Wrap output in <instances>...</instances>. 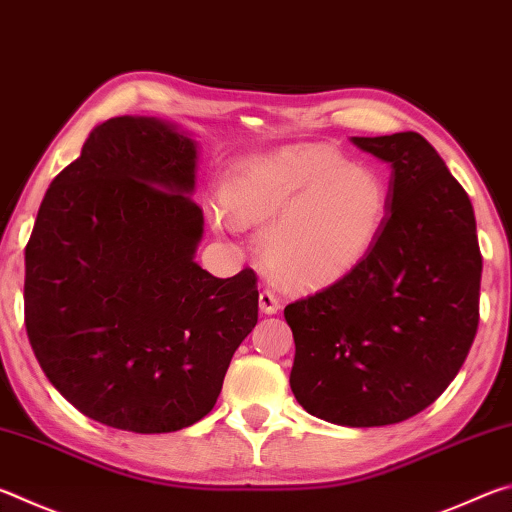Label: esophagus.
I'll list each match as a JSON object with an SVG mask.
<instances>
[{
  "mask_svg": "<svg viewBox=\"0 0 512 512\" xmlns=\"http://www.w3.org/2000/svg\"><path fill=\"white\" fill-rule=\"evenodd\" d=\"M259 309H262L264 314H277V309H280V298H277L273 291L264 289L259 293Z\"/></svg>",
  "mask_w": 512,
  "mask_h": 512,
  "instance_id": "esophagus-1",
  "label": "esophagus"
}]
</instances>
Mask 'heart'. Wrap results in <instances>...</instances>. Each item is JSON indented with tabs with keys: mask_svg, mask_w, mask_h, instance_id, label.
Instances as JSON below:
<instances>
[{
	"mask_svg": "<svg viewBox=\"0 0 512 512\" xmlns=\"http://www.w3.org/2000/svg\"><path fill=\"white\" fill-rule=\"evenodd\" d=\"M391 194L375 169L327 146H291L239 162L223 187L237 223H268L259 248L275 280L320 289L343 280L375 248ZM216 228L228 216L214 210Z\"/></svg>",
	"mask_w": 512,
	"mask_h": 512,
	"instance_id": "obj_1",
	"label": "heart"
}]
</instances>
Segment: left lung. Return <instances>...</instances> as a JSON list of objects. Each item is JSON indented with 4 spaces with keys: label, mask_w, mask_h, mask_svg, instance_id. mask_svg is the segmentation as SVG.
<instances>
[{
    "label": "left lung",
    "mask_w": 512,
    "mask_h": 512,
    "mask_svg": "<svg viewBox=\"0 0 512 512\" xmlns=\"http://www.w3.org/2000/svg\"><path fill=\"white\" fill-rule=\"evenodd\" d=\"M391 164L375 248L343 280L291 302V391L343 427L413 418L458 375L479 327L481 250L470 198L420 133L352 137Z\"/></svg>",
    "instance_id": "left-lung-1"
}]
</instances>
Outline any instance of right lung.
Segmentation results:
<instances>
[{
	"mask_svg": "<svg viewBox=\"0 0 512 512\" xmlns=\"http://www.w3.org/2000/svg\"><path fill=\"white\" fill-rule=\"evenodd\" d=\"M196 144L167 121L115 117L58 173L24 253V325L42 372L112 429L169 433L214 409L257 323V275L194 262Z\"/></svg>",
	"mask_w": 512,
	"mask_h": 512,
	"instance_id": "add662e5",
	"label": "right lung"
}]
</instances>
